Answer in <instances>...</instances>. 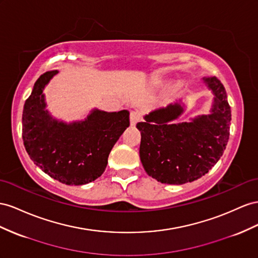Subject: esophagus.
<instances>
[{
    "instance_id": "obj_1",
    "label": "esophagus",
    "mask_w": 258,
    "mask_h": 258,
    "mask_svg": "<svg viewBox=\"0 0 258 258\" xmlns=\"http://www.w3.org/2000/svg\"><path fill=\"white\" fill-rule=\"evenodd\" d=\"M141 119V115L138 110H131L130 113V123L131 126H135V124Z\"/></svg>"
}]
</instances>
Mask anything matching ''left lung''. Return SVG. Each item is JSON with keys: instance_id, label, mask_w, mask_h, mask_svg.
Returning a JSON list of instances; mask_svg holds the SVG:
<instances>
[{"instance_id": "1", "label": "left lung", "mask_w": 258, "mask_h": 258, "mask_svg": "<svg viewBox=\"0 0 258 258\" xmlns=\"http://www.w3.org/2000/svg\"><path fill=\"white\" fill-rule=\"evenodd\" d=\"M215 94L212 114L192 122L172 123L183 112L178 103L159 108L137 123L140 158L149 176L162 183L183 184L204 176L219 161L230 130L231 109L217 77L204 78Z\"/></svg>"}]
</instances>
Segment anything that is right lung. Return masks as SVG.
Segmentation results:
<instances>
[{"mask_svg":"<svg viewBox=\"0 0 258 258\" xmlns=\"http://www.w3.org/2000/svg\"><path fill=\"white\" fill-rule=\"evenodd\" d=\"M57 71L34 83L24 105L23 140L31 161L48 176L68 185L92 182L104 172L113 146L129 124V112L93 110L86 120L65 123L45 110L43 89Z\"/></svg>","mask_w":258,"mask_h":258,"instance_id":"add662e5","label":"right lung"}]
</instances>
